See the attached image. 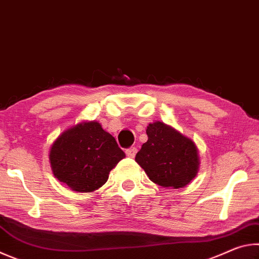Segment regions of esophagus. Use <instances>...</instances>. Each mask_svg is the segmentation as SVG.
Wrapping results in <instances>:
<instances>
[{"label": "esophagus", "mask_w": 259, "mask_h": 259, "mask_svg": "<svg viewBox=\"0 0 259 259\" xmlns=\"http://www.w3.org/2000/svg\"><path fill=\"white\" fill-rule=\"evenodd\" d=\"M136 153H137V148H136V147H130V148H126V150H125V154L128 155L129 157H135Z\"/></svg>", "instance_id": "1"}]
</instances>
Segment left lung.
I'll return each mask as SVG.
<instances>
[{"instance_id":"1","label":"left lung","mask_w":259,"mask_h":259,"mask_svg":"<svg viewBox=\"0 0 259 259\" xmlns=\"http://www.w3.org/2000/svg\"><path fill=\"white\" fill-rule=\"evenodd\" d=\"M146 134L148 139L136 154V162L157 185L186 186L199 169L195 144L162 122L148 124Z\"/></svg>"}]
</instances>
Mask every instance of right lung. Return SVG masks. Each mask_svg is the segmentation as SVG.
I'll return each mask as SVG.
<instances>
[{
	"mask_svg": "<svg viewBox=\"0 0 259 259\" xmlns=\"http://www.w3.org/2000/svg\"><path fill=\"white\" fill-rule=\"evenodd\" d=\"M125 157L115 138L98 122H83L61 134L52 144L50 163L56 178L76 192H94Z\"/></svg>",
	"mask_w": 259,
	"mask_h": 259,
	"instance_id": "add662e5",
	"label": "right lung"
}]
</instances>
